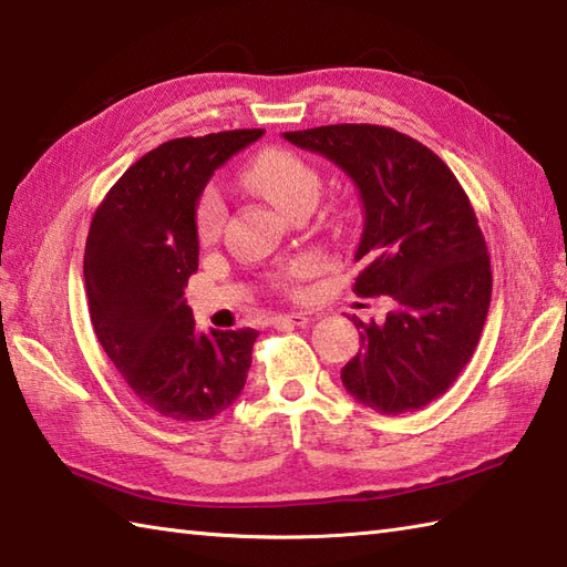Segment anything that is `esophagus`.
Masks as SVG:
<instances>
[{
  "label": "esophagus",
  "instance_id": "obj_1",
  "mask_svg": "<svg viewBox=\"0 0 567 567\" xmlns=\"http://www.w3.org/2000/svg\"><path fill=\"white\" fill-rule=\"evenodd\" d=\"M272 323L275 327H305V323H309V319L305 315H280V317H272Z\"/></svg>",
  "mask_w": 567,
  "mask_h": 567
}]
</instances>
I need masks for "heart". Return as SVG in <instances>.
<instances>
[{
  "label": "heart",
  "mask_w": 567,
  "mask_h": 567,
  "mask_svg": "<svg viewBox=\"0 0 567 567\" xmlns=\"http://www.w3.org/2000/svg\"><path fill=\"white\" fill-rule=\"evenodd\" d=\"M240 179L287 214L315 207L321 192V175L317 167L290 148H265L252 155L240 173ZM224 221L226 197L219 187L209 185L199 195L195 207L197 236L202 240H214L221 234Z\"/></svg>",
  "instance_id": "obj_1"
}]
</instances>
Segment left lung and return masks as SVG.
Listing matches in <instances>:
<instances>
[{
	"label": "left lung",
	"instance_id": "1",
	"mask_svg": "<svg viewBox=\"0 0 567 567\" xmlns=\"http://www.w3.org/2000/svg\"><path fill=\"white\" fill-rule=\"evenodd\" d=\"M353 179L363 236L353 292L392 299L382 323L360 321V351L341 370L346 390L378 414L431 404L473 358L492 270L485 236L451 167L424 143L375 124L282 134Z\"/></svg>",
	"mask_w": 567,
	"mask_h": 567
}]
</instances>
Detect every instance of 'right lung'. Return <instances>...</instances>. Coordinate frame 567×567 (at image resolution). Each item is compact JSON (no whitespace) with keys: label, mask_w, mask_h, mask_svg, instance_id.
I'll return each mask as SVG.
<instances>
[{"label":"right lung","mask_w":567,"mask_h":567,"mask_svg":"<svg viewBox=\"0 0 567 567\" xmlns=\"http://www.w3.org/2000/svg\"><path fill=\"white\" fill-rule=\"evenodd\" d=\"M262 134L167 141L131 165L92 216L84 290L94 333L141 404L179 424L221 414L246 384L258 331H197L185 287L199 260L204 185Z\"/></svg>","instance_id":"1"}]
</instances>
